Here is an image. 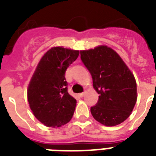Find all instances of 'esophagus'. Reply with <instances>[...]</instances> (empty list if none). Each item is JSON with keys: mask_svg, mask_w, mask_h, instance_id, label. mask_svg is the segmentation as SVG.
<instances>
[{"mask_svg": "<svg viewBox=\"0 0 156 156\" xmlns=\"http://www.w3.org/2000/svg\"><path fill=\"white\" fill-rule=\"evenodd\" d=\"M84 95H85V92H83V93H80V94H78L79 97H83V96H84Z\"/></svg>", "mask_w": 156, "mask_h": 156, "instance_id": "1", "label": "esophagus"}]
</instances>
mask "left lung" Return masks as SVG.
Listing matches in <instances>:
<instances>
[{
  "instance_id": "8db88e82",
  "label": "left lung",
  "mask_w": 156,
  "mask_h": 156,
  "mask_svg": "<svg viewBox=\"0 0 156 156\" xmlns=\"http://www.w3.org/2000/svg\"><path fill=\"white\" fill-rule=\"evenodd\" d=\"M81 60L91 74L99 100L90 108L93 117L106 126L126 121L137 101L135 78L121 56L104 45L81 51Z\"/></svg>"
}]
</instances>
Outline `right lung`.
I'll use <instances>...</instances> for the list:
<instances>
[{"label": "right lung", "instance_id": "obj_1", "mask_svg": "<svg viewBox=\"0 0 156 156\" xmlns=\"http://www.w3.org/2000/svg\"><path fill=\"white\" fill-rule=\"evenodd\" d=\"M79 51L53 47L43 56L30 79L27 100L34 116L48 127H60L70 121L76 100L68 93L66 71Z\"/></svg>", "mask_w": 156, "mask_h": 156}]
</instances>
